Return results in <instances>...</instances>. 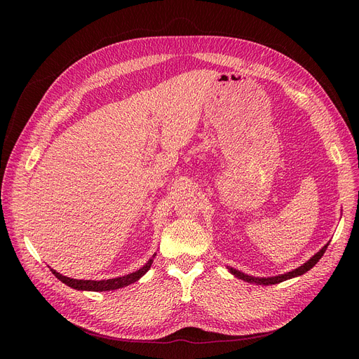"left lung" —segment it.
<instances>
[{"mask_svg":"<svg viewBox=\"0 0 359 359\" xmlns=\"http://www.w3.org/2000/svg\"><path fill=\"white\" fill-rule=\"evenodd\" d=\"M327 246H329V243L326 244V246H325L322 250L317 252L309 262H306L303 266H299V268H297V269H294V271H291V272H287V273L279 275V276H272V278H255V276L244 275L243 272H240V271H237V269H234V268H229V271H230L234 276H237L238 279L250 282V284H257V285H275V284H279V282H282V280H287V279L299 276V275L306 273L307 271H310V269L316 265V263H317L320 259H322V256L325 255Z\"/></svg>","mask_w":359,"mask_h":359,"instance_id":"left-lung-1","label":"left lung"}]
</instances>
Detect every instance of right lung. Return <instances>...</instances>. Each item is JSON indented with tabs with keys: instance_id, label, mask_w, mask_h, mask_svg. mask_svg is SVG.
Listing matches in <instances>:
<instances>
[{
	"instance_id": "obj_1",
	"label": "right lung",
	"mask_w": 359,
	"mask_h": 359,
	"mask_svg": "<svg viewBox=\"0 0 359 359\" xmlns=\"http://www.w3.org/2000/svg\"><path fill=\"white\" fill-rule=\"evenodd\" d=\"M156 255L151 257L145 265L138 269L137 272H132L129 275H125V276H121V278H113V279H106V280H84V279H72V278H67L61 273H58L56 271L50 269V272L58 278L61 282H64L65 285L74 288V290H81V291H113V290H119V288H123L129 284H134V282H137L142 275L147 273V271L151 268V265H153V260H154Z\"/></svg>"
}]
</instances>
